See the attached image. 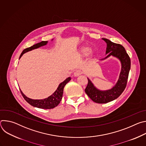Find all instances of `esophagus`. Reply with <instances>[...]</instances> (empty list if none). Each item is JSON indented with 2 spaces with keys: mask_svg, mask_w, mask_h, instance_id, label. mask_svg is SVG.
<instances>
[{
  "mask_svg": "<svg viewBox=\"0 0 146 146\" xmlns=\"http://www.w3.org/2000/svg\"><path fill=\"white\" fill-rule=\"evenodd\" d=\"M81 74V72L80 70H76V71H75V72H74L73 76H74V77H78V76H79Z\"/></svg>",
  "mask_w": 146,
  "mask_h": 146,
  "instance_id": "1",
  "label": "esophagus"
}]
</instances>
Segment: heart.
I'll return each instance as SVG.
<instances>
[{
  "label": "heart",
  "instance_id": "obj_1",
  "mask_svg": "<svg viewBox=\"0 0 146 146\" xmlns=\"http://www.w3.org/2000/svg\"><path fill=\"white\" fill-rule=\"evenodd\" d=\"M79 52L81 56H87L88 58H92L94 55V51L92 48H89L88 46H82L79 49Z\"/></svg>",
  "mask_w": 146,
  "mask_h": 146
}]
</instances>
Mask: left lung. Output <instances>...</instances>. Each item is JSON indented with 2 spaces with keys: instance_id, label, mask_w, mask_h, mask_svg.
<instances>
[{
  "instance_id": "1",
  "label": "left lung",
  "mask_w": 146,
  "mask_h": 146,
  "mask_svg": "<svg viewBox=\"0 0 146 146\" xmlns=\"http://www.w3.org/2000/svg\"><path fill=\"white\" fill-rule=\"evenodd\" d=\"M102 40L105 41L107 45L106 50L107 56L102 60L110 56L115 57L120 61L121 69L116 84L111 88L107 90H100L97 88L92 81L87 77L88 83L85 92L94 102L98 103H108L116 99L121 95L126 87L131 69V59L124 47L121 44L112 42L108 38H102Z\"/></svg>"
}]
</instances>
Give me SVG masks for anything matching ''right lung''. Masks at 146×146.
<instances>
[{
  "label": "right lung",
  "instance_id": "1",
  "mask_svg": "<svg viewBox=\"0 0 146 146\" xmlns=\"http://www.w3.org/2000/svg\"><path fill=\"white\" fill-rule=\"evenodd\" d=\"M54 39H52L53 40ZM48 41H42L40 43H38L36 44H34L33 46L25 48L21 53V54L20 55L19 59L21 58V56L26 52L28 51H31L33 50L38 48L39 47H41L42 46H46L47 44ZM71 80V77H69L67 78L66 80H65L63 82H60L59 84L57 89L55 90V91L48 98L43 99H32L29 98H28L22 92V91L20 90L21 92L22 95L23 96L25 100L29 103L31 105H32L33 107L37 108L39 109H51L55 108L57 106L62 98V95H63V92H64V88L65 86V85L67 84L68 82L70 81Z\"/></svg>",
  "mask_w": 146,
  "mask_h": 146
}]
</instances>
